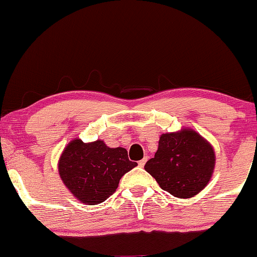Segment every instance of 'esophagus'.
I'll return each instance as SVG.
<instances>
[{
  "label": "esophagus",
  "mask_w": 257,
  "mask_h": 257,
  "mask_svg": "<svg viewBox=\"0 0 257 257\" xmlns=\"http://www.w3.org/2000/svg\"><path fill=\"white\" fill-rule=\"evenodd\" d=\"M146 161H147V157H145V158H143V159H141V161H139V162H138L139 167H141V168H143L144 166H145Z\"/></svg>",
  "instance_id": "obj_1"
}]
</instances>
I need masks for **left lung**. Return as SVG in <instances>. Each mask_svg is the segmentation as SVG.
Segmentation results:
<instances>
[{"mask_svg":"<svg viewBox=\"0 0 257 257\" xmlns=\"http://www.w3.org/2000/svg\"><path fill=\"white\" fill-rule=\"evenodd\" d=\"M214 167L213 146L192 129H181L161 135L157 152L147 161L145 170L162 190L179 198H191L208 185Z\"/></svg>","mask_w":257,"mask_h":257,"instance_id":"left-lung-1","label":"left lung"}]
</instances>
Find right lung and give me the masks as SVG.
<instances>
[{
    "mask_svg": "<svg viewBox=\"0 0 257 257\" xmlns=\"http://www.w3.org/2000/svg\"><path fill=\"white\" fill-rule=\"evenodd\" d=\"M138 166L123 147L106 146L102 140L85 144L73 139L59 159V174L79 202L95 205L116 192L119 180Z\"/></svg>",
    "mask_w": 257,
    "mask_h": 257,
    "instance_id": "add662e5",
    "label": "right lung"
}]
</instances>
